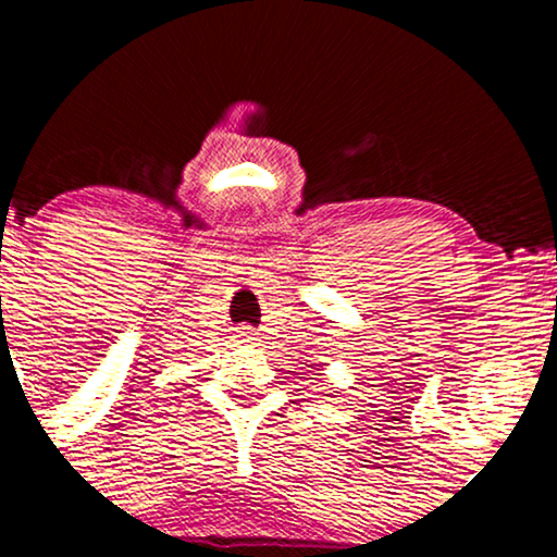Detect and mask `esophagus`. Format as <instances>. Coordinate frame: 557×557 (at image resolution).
<instances>
[{
  "label": "esophagus",
  "instance_id": "obj_1",
  "mask_svg": "<svg viewBox=\"0 0 557 557\" xmlns=\"http://www.w3.org/2000/svg\"><path fill=\"white\" fill-rule=\"evenodd\" d=\"M257 341V337H253V332L248 330V327H243V332H240V343H253Z\"/></svg>",
  "mask_w": 557,
  "mask_h": 557
}]
</instances>
